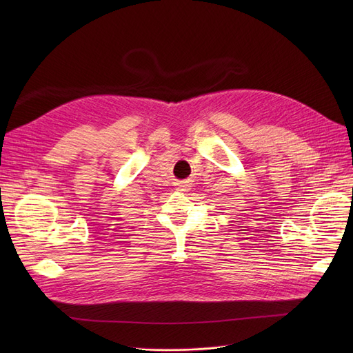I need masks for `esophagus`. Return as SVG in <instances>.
Segmentation results:
<instances>
[{"label": "esophagus", "mask_w": 353, "mask_h": 353, "mask_svg": "<svg viewBox=\"0 0 353 353\" xmlns=\"http://www.w3.org/2000/svg\"><path fill=\"white\" fill-rule=\"evenodd\" d=\"M177 190L179 192H189L190 190V183L189 181H179L177 183Z\"/></svg>", "instance_id": "1"}]
</instances>
